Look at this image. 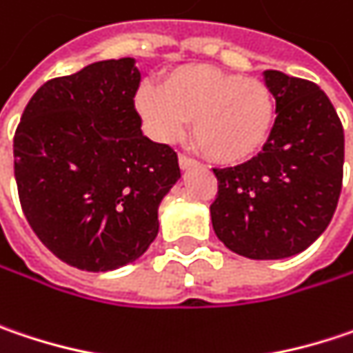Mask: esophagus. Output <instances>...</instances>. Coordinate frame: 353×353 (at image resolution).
<instances>
[{"instance_id":"1","label":"esophagus","mask_w":353,"mask_h":353,"mask_svg":"<svg viewBox=\"0 0 353 353\" xmlns=\"http://www.w3.org/2000/svg\"><path fill=\"white\" fill-rule=\"evenodd\" d=\"M179 164H181V168L185 170V168H192V166H196V161L194 159H190L187 154H179Z\"/></svg>"}]
</instances>
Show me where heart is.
Instances as JSON below:
<instances>
[{"label": "heart", "instance_id": "obj_1", "mask_svg": "<svg viewBox=\"0 0 353 353\" xmlns=\"http://www.w3.org/2000/svg\"><path fill=\"white\" fill-rule=\"evenodd\" d=\"M137 110L161 140L176 139L192 120V134L203 152L225 164L257 154L275 122V100L261 80L205 63L174 68L163 86L140 84Z\"/></svg>", "mask_w": 353, "mask_h": 353}]
</instances>
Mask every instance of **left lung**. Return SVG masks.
Masks as SVG:
<instances>
[{
  "label": "left lung",
  "instance_id": "left-lung-1",
  "mask_svg": "<svg viewBox=\"0 0 353 353\" xmlns=\"http://www.w3.org/2000/svg\"><path fill=\"white\" fill-rule=\"evenodd\" d=\"M275 124L247 163L213 168L216 237L249 259H285L305 251L330 225L343 179V128L323 90L267 70Z\"/></svg>",
  "mask_w": 353,
  "mask_h": 353
}]
</instances>
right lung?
<instances>
[{
    "label": "right lung",
    "mask_w": 353,
    "mask_h": 353,
    "mask_svg": "<svg viewBox=\"0 0 353 353\" xmlns=\"http://www.w3.org/2000/svg\"><path fill=\"white\" fill-rule=\"evenodd\" d=\"M134 58L104 60L46 82L13 137L23 214L63 263L112 271L159 235V205L181 179L168 144L140 130Z\"/></svg>",
    "instance_id": "obj_1"
}]
</instances>
